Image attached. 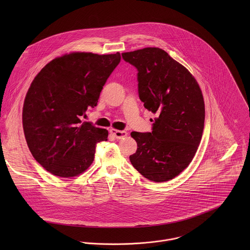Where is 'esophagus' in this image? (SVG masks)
Instances as JSON below:
<instances>
[{"label": "esophagus", "instance_id": "34e87169", "mask_svg": "<svg viewBox=\"0 0 250 250\" xmlns=\"http://www.w3.org/2000/svg\"><path fill=\"white\" fill-rule=\"evenodd\" d=\"M110 134L113 136V138L118 139V140L126 138L128 135L127 132H125V131H119V130H114V129L110 130Z\"/></svg>", "mask_w": 250, "mask_h": 250}]
</instances>
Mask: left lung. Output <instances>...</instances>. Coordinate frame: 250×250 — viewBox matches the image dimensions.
<instances>
[{
    "label": "left lung",
    "mask_w": 250,
    "mask_h": 250,
    "mask_svg": "<svg viewBox=\"0 0 250 250\" xmlns=\"http://www.w3.org/2000/svg\"><path fill=\"white\" fill-rule=\"evenodd\" d=\"M122 58L138 70L143 106L157 114L151 133H131L138 143L131 164L150 181L171 180L190 164L202 138L201 89L189 71L160 48L123 53Z\"/></svg>",
    "instance_id": "8db88e82"
}]
</instances>
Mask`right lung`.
I'll list each match as a JSON object with an SVG mask.
<instances>
[{
	"label": "right lung",
	"instance_id": "obj_1",
	"mask_svg": "<svg viewBox=\"0 0 250 250\" xmlns=\"http://www.w3.org/2000/svg\"><path fill=\"white\" fill-rule=\"evenodd\" d=\"M120 54L75 52L56 58L33 81L23 107V129L29 149L47 171L64 178L85 171L96 144L107 141L106 129L81 121L97 106Z\"/></svg>",
	"mask_w": 250,
	"mask_h": 250
}]
</instances>
